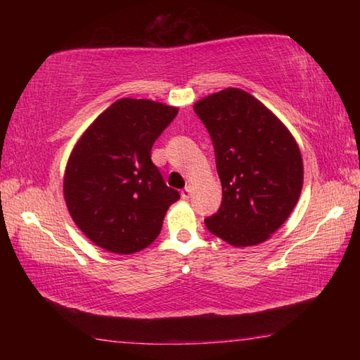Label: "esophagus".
I'll return each instance as SVG.
<instances>
[{
	"label": "esophagus",
	"instance_id": "obj_1",
	"mask_svg": "<svg viewBox=\"0 0 360 360\" xmlns=\"http://www.w3.org/2000/svg\"><path fill=\"white\" fill-rule=\"evenodd\" d=\"M191 195H192V186H186V187L181 191V197L184 198V200H187L188 197H191Z\"/></svg>",
	"mask_w": 360,
	"mask_h": 360
}]
</instances>
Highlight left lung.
<instances>
[{
    "label": "left lung",
    "mask_w": 360,
    "mask_h": 360,
    "mask_svg": "<svg viewBox=\"0 0 360 360\" xmlns=\"http://www.w3.org/2000/svg\"><path fill=\"white\" fill-rule=\"evenodd\" d=\"M212 139L222 203L205 219L212 235L236 248L270 238L290 216L303 186L294 136L270 109L241 89L193 105Z\"/></svg>",
    "instance_id": "8db88e82"
}]
</instances>
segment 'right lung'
Instances as JSON below:
<instances>
[{
  "label": "right lung",
  "mask_w": 360,
  "mask_h": 360,
  "mask_svg": "<svg viewBox=\"0 0 360 360\" xmlns=\"http://www.w3.org/2000/svg\"><path fill=\"white\" fill-rule=\"evenodd\" d=\"M178 108L122 98L84 131L68 158L63 193L72 221L96 246L114 254L148 248L179 192L150 160L155 139Z\"/></svg>",
  "instance_id": "1"
}]
</instances>
